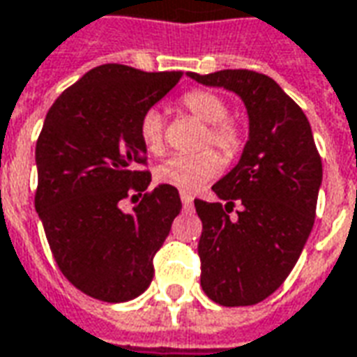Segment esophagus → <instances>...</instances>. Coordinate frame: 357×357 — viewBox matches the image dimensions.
Returning <instances> with one entry per match:
<instances>
[{"instance_id": "1", "label": "esophagus", "mask_w": 357, "mask_h": 357, "mask_svg": "<svg viewBox=\"0 0 357 357\" xmlns=\"http://www.w3.org/2000/svg\"><path fill=\"white\" fill-rule=\"evenodd\" d=\"M179 197H181V203H183V208H193V195L191 193H187V191H181L179 193Z\"/></svg>"}]
</instances>
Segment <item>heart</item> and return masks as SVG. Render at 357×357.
Here are the masks:
<instances>
[{
    "instance_id": "1",
    "label": "heart",
    "mask_w": 357,
    "mask_h": 357,
    "mask_svg": "<svg viewBox=\"0 0 357 357\" xmlns=\"http://www.w3.org/2000/svg\"><path fill=\"white\" fill-rule=\"evenodd\" d=\"M181 108L193 118L206 123L199 144H213L226 158H236L245 146V129L236 119L228 118L230 108L220 94L206 89H195L181 96ZM141 143L151 154H160L164 149V119L158 109H146L139 121ZM222 170V158L213 149L195 154H174L156 168V178L162 183L178 187L181 191H195L216 178Z\"/></svg>"
}]
</instances>
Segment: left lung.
<instances>
[{
	"instance_id": "left-lung-1",
	"label": "left lung",
	"mask_w": 357,
	"mask_h": 357,
	"mask_svg": "<svg viewBox=\"0 0 357 357\" xmlns=\"http://www.w3.org/2000/svg\"><path fill=\"white\" fill-rule=\"evenodd\" d=\"M187 75L236 92L248 108L249 141L241 158L213 185L224 203L195 199V208L203 222L204 294L226 307L255 305L282 286L311 234L321 156L303 109L271 77L249 69Z\"/></svg>"
}]
</instances>
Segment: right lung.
<instances>
[{"mask_svg":"<svg viewBox=\"0 0 357 357\" xmlns=\"http://www.w3.org/2000/svg\"><path fill=\"white\" fill-rule=\"evenodd\" d=\"M181 71L146 73L106 63L63 91L36 143L34 206L59 271L94 300L119 303L153 282V259L181 211L176 187L119 203L151 183L139 121L178 84ZM135 197V195H133Z\"/></svg>","mask_w":357,"mask_h":357,"instance_id":"obj_1","label":"right lung"}]
</instances>
